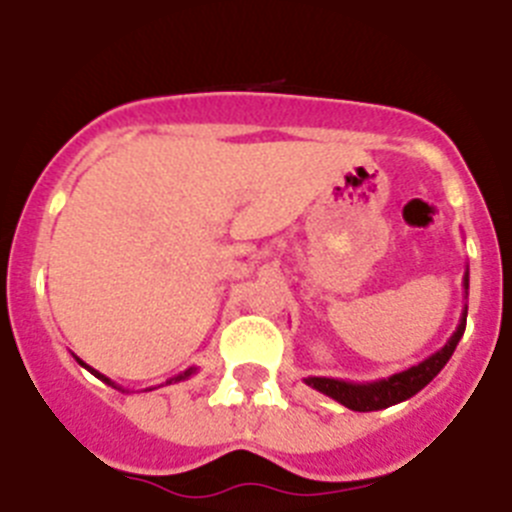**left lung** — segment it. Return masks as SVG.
Wrapping results in <instances>:
<instances>
[{"label":"left lung","instance_id":"obj_1","mask_svg":"<svg viewBox=\"0 0 512 512\" xmlns=\"http://www.w3.org/2000/svg\"><path fill=\"white\" fill-rule=\"evenodd\" d=\"M464 293L469 296V268L464 273ZM466 311L469 306L464 304V311H461L459 327L448 337V342L443 345L441 350H435L433 355H428L425 361L415 363V366L404 368V371L391 373L386 379L379 381H345V379H327V376H309L304 379L311 389L322 391L327 397H332L335 402H340L342 407H348L353 412H376V410H386L391 404H399L404 399L415 397L417 391L425 389L430 381L443 371L448 361H451L453 350L459 345V340L464 337L466 330Z\"/></svg>","mask_w":512,"mask_h":512}]
</instances>
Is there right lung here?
I'll return each mask as SVG.
<instances>
[{
	"label": "right lung",
	"instance_id": "1",
	"mask_svg": "<svg viewBox=\"0 0 512 512\" xmlns=\"http://www.w3.org/2000/svg\"><path fill=\"white\" fill-rule=\"evenodd\" d=\"M74 358H77V355H74ZM77 363H79V366H82V368H87V371H90L92 376H97V379H100V381H105V384H108V386H113V389H121V391H126V389H123V386H118V384H115L113 379H108V376H102V373H100V371H95V368H92V366H87V363H84L82 358H77ZM195 371H198V368H195V366L185 368V371H182V373H177V376H172V379H167V384H177V381H185V379H190V376H193ZM162 386H164V384H162ZM146 391H151V389H146Z\"/></svg>",
	"mask_w": 512,
	"mask_h": 512
}]
</instances>
